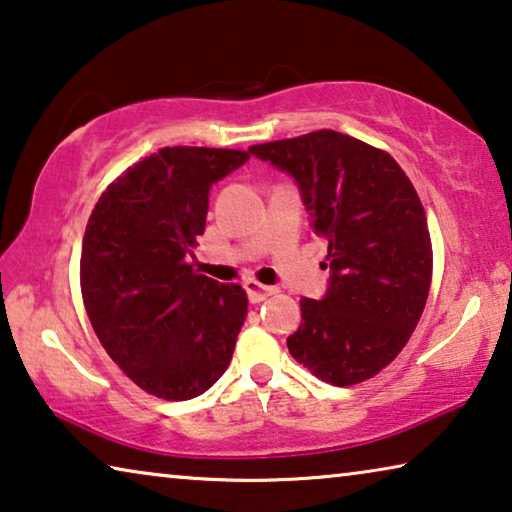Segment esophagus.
Listing matches in <instances>:
<instances>
[{"label": "esophagus", "instance_id": "esophagus-1", "mask_svg": "<svg viewBox=\"0 0 512 512\" xmlns=\"http://www.w3.org/2000/svg\"><path fill=\"white\" fill-rule=\"evenodd\" d=\"M245 290H247L251 304H261L263 300H267V297L274 295V290L277 288L263 286V283H258L256 279H249V281H245Z\"/></svg>", "mask_w": 512, "mask_h": 512}]
</instances>
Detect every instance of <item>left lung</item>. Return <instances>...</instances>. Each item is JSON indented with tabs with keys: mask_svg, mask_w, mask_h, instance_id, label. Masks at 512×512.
I'll list each match as a JSON object with an SVG mask.
<instances>
[{
	"mask_svg": "<svg viewBox=\"0 0 512 512\" xmlns=\"http://www.w3.org/2000/svg\"><path fill=\"white\" fill-rule=\"evenodd\" d=\"M249 153L295 180L327 240L329 286L320 300L302 297L290 355L334 387L368 380L405 348L428 300L432 249L419 194L389 153L334 130Z\"/></svg>",
	"mask_w": 512,
	"mask_h": 512,
	"instance_id": "obj_1",
	"label": "left lung"
}]
</instances>
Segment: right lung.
<instances>
[{"label":"right lung","mask_w":512,"mask_h":512,"mask_svg":"<svg viewBox=\"0 0 512 512\" xmlns=\"http://www.w3.org/2000/svg\"><path fill=\"white\" fill-rule=\"evenodd\" d=\"M249 160L229 148L148 155L96 203L82 242V297L93 332L148 393L190 400L229 368L247 293L190 265L212 185Z\"/></svg>","instance_id":"1"}]
</instances>
